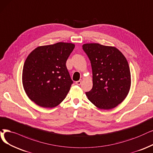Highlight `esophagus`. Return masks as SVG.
I'll return each mask as SVG.
<instances>
[{
    "label": "esophagus",
    "mask_w": 153,
    "mask_h": 153,
    "mask_svg": "<svg viewBox=\"0 0 153 153\" xmlns=\"http://www.w3.org/2000/svg\"><path fill=\"white\" fill-rule=\"evenodd\" d=\"M82 80H78V81L76 82L75 83H76V85H80L81 83H82Z\"/></svg>",
    "instance_id": "34e87169"
}]
</instances>
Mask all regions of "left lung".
<instances>
[{"mask_svg": "<svg viewBox=\"0 0 153 153\" xmlns=\"http://www.w3.org/2000/svg\"><path fill=\"white\" fill-rule=\"evenodd\" d=\"M82 48L92 69L93 87L85 93L88 99L100 109L117 107L131 87L130 68L126 57L112 46L88 43Z\"/></svg>", "mask_w": 153, "mask_h": 153, "instance_id": "left-lung-1", "label": "left lung"}]
</instances>
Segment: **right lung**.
I'll list each match as a JSON object with an SVG mask.
<instances>
[{"instance_id": "right-lung-1", "label": "right lung", "mask_w": 153, "mask_h": 153, "mask_svg": "<svg viewBox=\"0 0 153 153\" xmlns=\"http://www.w3.org/2000/svg\"><path fill=\"white\" fill-rule=\"evenodd\" d=\"M75 45L59 42L36 48L27 57L22 84L29 99L40 107L53 108L62 102L73 83L66 62Z\"/></svg>"}]
</instances>
